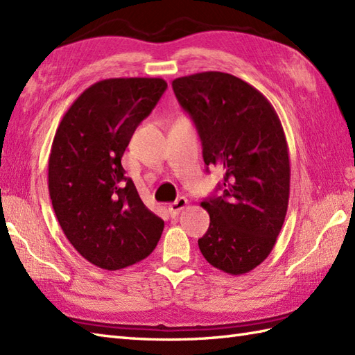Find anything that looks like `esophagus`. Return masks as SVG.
<instances>
[{
    "label": "esophagus",
    "instance_id": "1",
    "mask_svg": "<svg viewBox=\"0 0 355 355\" xmlns=\"http://www.w3.org/2000/svg\"><path fill=\"white\" fill-rule=\"evenodd\" d=\"M187 205H189V201H187L184 197H180L177 201H173L172 205L168 206V210H169L171 216H177Z\"/></svg>",
    "mask_w": 355,
    "mask_h": 355
}]
</instances>
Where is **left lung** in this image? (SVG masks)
<instances>
[{
    "mask_svg": "<svg viewBox=\"0 0 355 355\" xmlns=\"http://www.w3.org/2000/svg\"><path fill=\"white\" fill-rule=\"evenodd\" d=\"M172 88L197 126L207 168L224 172L223 193L201 202L210 224L200 250L224 273H248L273 250L288 209L281 120L266 96L229 73H195L173 79Z\"/></svg>",
    "mask_w": 355,
    "mask_h": 355,
    "instance_id": "8db88e82",
    "label": "left lung"
}]
</instances>
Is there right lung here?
<instances>
[{"mask_svg":"<svg viewBox=\"0 0 355 355\" xmlns=\"http://www.w3.org/2000/svg\"><path fill=\"white\" fill-rule=\"evenodd\" d=\"M168 88L162 78H114L88 87L67 110L51 143L49 192L67 239L105 270L148 258L164 221L143 205L122 157Z\"/></svg>","mask_w":355,"mask_h":355,"instance_id":"right-lung-1","label":"right lung"}]
</instances>
